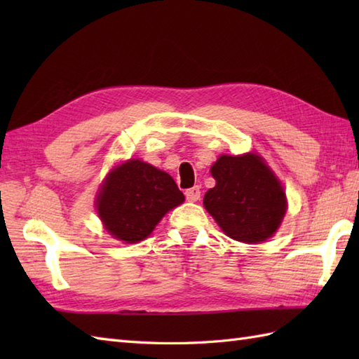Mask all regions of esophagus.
I'll return each mask as SVG.
<instances>
[{
	"label": "esophagus",
	"mask_w": 359,
	"mask_h": 359,
	"mask_svg": "<svg viewBox=\"0 0 359 359\" xmlns=\"http://www.w3.org/2000/svg\"><path fill=\"white\" fill-rule=\"evenodd\" d=\"M185 196H187V201L197 202V201L201 199V189H199V187H193V188L187 189Z\"/></svg>",
	"instance_id": "34e87169"
}]
</instances>
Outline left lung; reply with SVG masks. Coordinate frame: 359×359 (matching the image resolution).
Segmentation results:
<instances>
[{"label":"left lung","mask_w":359,"mask_h":359,"mask_svg":"<svg viewBox=\"0 0 359 359\" xmlns=\"http://www.w3.org/2000/svg\"><path fill=\"white\" fill-rule=\"evenodd\" d=\"M216 187L203 205L222 231L234 241L261 243L276 233L287 211L284 188L255 152L220 156L211 166Z\"/></svg>","instance_id":"obj_1"}]
</instances>
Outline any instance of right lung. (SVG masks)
I'll return each instance as SVG.
<instances>
[{"instance_id":"right-lung-1","label":"right lung","mask_w":359,"mask_h":359,"mask_svg":"<svg viewBox=\"0 0 359 359\" xmlns=\"http://www.w3.org/2000/svg\"><path fill=\"white\" fill-rule=\"evenodd\" d=\"M184 201L170 174L131 158L106 175L97 196V212L112 238L137 243Z\"/></svg>"}]
</instances>
